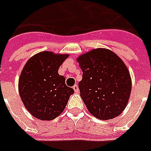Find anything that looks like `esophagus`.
Wrapping results in <instances>:
<instances>
[{"label":"esophagus","instance_id":"esophagus-1","mask_svg":"<svg viewBox=\"0 0 151 151\" xmlns=\"http://www.w3.org/2000/svg\"><path fill=\"white\" fill-rule=\"evenodd\" d=\"M73 89H74V91H75V92H79V87L77 85H75L74 86H73Z\"/></svg>","mask_w":151,"mask_h":151}]
</instances>
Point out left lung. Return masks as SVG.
<instances>
[{"instance_id": "1", "label": "left lung", "mask_w": 151, "mask_h": 151, "mask_svg": "<svg viewBox=\"0 0 151 151\" xmlns=\"http://www.w3.org/2000/svg\"><path fill=\"white\" fill-rule=\"evenodd\" d=\"M76 60L82 70L81 96L88 111L101 120L112 119L125 109L132 81L124 62L107 49H95Z\"/></svg>"}]
</instances>
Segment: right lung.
<instances>
[{
    "instance_id": "right-lung-1",
    "label": "right lung",
    "mask_w": 151,
    "mask_h": 151,
    "mask_svg": "<svg viewBox=\"0 0 151 151\" xmlns=\"http://www.w3.org/2000/svg\"><path fill=\"white\" fill-rule=\"evenodd\" d=\"M67 54L43 51L27 61L18 81L22 101L33 117L50 121L57 118L67 105L74 90L65 85L58 70Z\"/></svg>"
}]
</instances>
